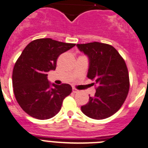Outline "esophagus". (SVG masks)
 Listing matches in <instances>:
<instances>
[{"mask_svg": "<svg viewBox=\"0 0 148 148\" xmlns=\"http://www.w3.org/2000/svg\"><path fill=\"white\" fill-rule=\"evenodd\" d=\"M78 91H79V90H77V89L74 88H72V92L73 93H77V92H78Z\"/></svg>", "mask_w": 148, "mask_h": 148, "instance_id": "1", "label": "esophagus"}]
</instances>
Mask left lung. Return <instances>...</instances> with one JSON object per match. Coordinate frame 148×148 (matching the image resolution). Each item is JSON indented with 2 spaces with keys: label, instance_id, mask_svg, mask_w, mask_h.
I'll return each instance as SVG.
<instances>
[{
  "label": "left lung",
  "instance_id": "1",
  "mask_svg": "<svg viewBox=\"0 0 148 148\" xmlns=\"http://www.w3.org/2000/svg\"><path fill=\"white\" fill-rule=\"evenodd\" d=\"M90 60L87 77L95 81L96 93L81 107L85 115L103 119L114 115L127 98L130 79L126 63L112 46L99 42L77 44Z\"/></svg>",
  "mask_w": 148,
  "mask_h": 148
}]
</instances>
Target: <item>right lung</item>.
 Here are the masks:
<instances>
[{
  "instance_id": "right-lung-1",
  "label": "right lung",
  "mask_w": 148,
  "mask_h": 148,
  "mask_svg": "<svg viewBox=\"0 0 148 148\" xmlns=\"http://www.w3.org/2000/svg\"><path fill=\"white\" fill-rule=\"evenodd\" d=\"M74 46L51 38L34 40L16 61L12 72L13 91L21 108L32 117L41 120L52 118L72 91L69 84H52L50 87L47 72L55 70L59 56Z\"/></svg>"
}]
</instances>
